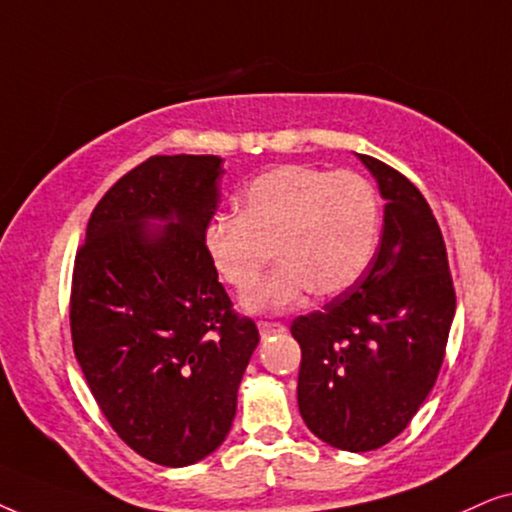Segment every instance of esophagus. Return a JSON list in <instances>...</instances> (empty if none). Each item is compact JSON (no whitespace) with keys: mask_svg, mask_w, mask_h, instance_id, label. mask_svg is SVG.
<instances>
[{"mask_svg":"<svg viewBox=\"0 0 512 512\" xmlns=\"http://www.w3.org/2000/svg\"><path fill=\"white\" fill-rule=\"evenodd\" d=\"M258 331H261L263 338H268V335L284 333L286 328H284V324H277V321H258Z\"/></svg>","mask_w":512,"mask_h":512,"instance_id":"34e87169","label":"esophagus"}]
</instances>
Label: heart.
Segmentation results:
<instances>
[{
  "label": "heart",
  "instance_id": "1",
  "mask_svg": "<svg viewBox=\"0 0 512 512\" xmlns=\"http://www.w3.org/2000/svg\"><path fill=\"white\" fill-rule=\"evenodd\" d=\"M237 216L202 228L209 265L237 296L256 289L272 249L277 270L247 300L249 310L284 312L307 291L340 296L359 282L380 235V195L352 170L279 165L237 195Z\"/></svg>",
  "mask_w": 512,
  "mask_h": 512
}]
</instances>
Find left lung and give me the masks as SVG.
I'll return each mask as SVG.
<instances>
[{"mask_svg":"<svg viewBox=\"0 0 512 512\" xmlns=\"http://www.w3.org/2000/svg\"><path fill=\"white\" fill-rule=\"evenodd\" d=\"M384 205L382 240L359 282L293 319L307 429L347 452L394 440L436 384L457 310L450 263L429 202L394 167L361 156Z\"/></svg>","mask_w":512,"mask_h":512,"instance_id":"obj_1","label":"left lung"}]
</instances>
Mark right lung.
Instances as JSON below:
<instances>
[{"instance_id":"obj_1","label":"right lung","mask_w":512,"mask_h":512,"mask_svg":"<svg viewBox=\"0 0 512 512\" xmlns=\"http://www.w3.org/2000/svg\"><path fill=\"white\" fill-rule=\"evenodd\" d=\"M219 156H151L116 181L76 251L69 326L90 394L125 445L191 466L226 440L258 328L202 247ZM165 220V227H149Z\"/></svg>"}]
</instances>
